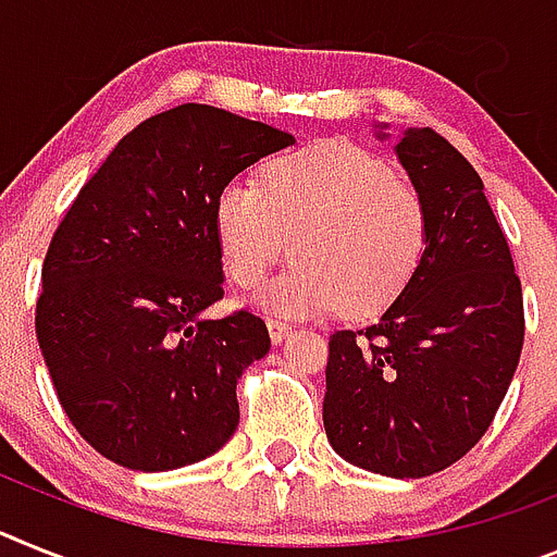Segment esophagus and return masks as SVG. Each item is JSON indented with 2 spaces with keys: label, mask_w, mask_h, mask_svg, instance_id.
<instances>
[{
  "label": "esophagus",
  "mask_w": 557,
  "mask_h": 557,
  "mask_svg": "<svg viewBox=\"0 0 557 557\" xmlns=\"http://www.w3.org/2000/svg\"><path fill=\"white\" fill-rule=\"evenodd\" d=\"M265 325H269L271 343H283V339L288 336V331H292V325L283 320H277V317H269V320H265Z\"/></svg>",
  "instance_id": "34e87169"
}]
</instances>
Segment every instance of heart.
Here are the masks:
<instances>
[{"label":"heart","instance_id":"b5f03b06","mask_svg":"<svg viewBox=\"0 0 557 557\" xmlns=\"http://www.w3.org/2000/svg\"><path fill=\"white\" fill-rule=\"evenodd\" d=\"M228 277L260 286L288 255L297 263L263 288L260 306L288 317H371L399 297L428 249L422 195L391 163L348 141L274 158L263 189L232 181L218 198Z\"/></svg>","mask_w":557,"mask_h":557}]
</instances>
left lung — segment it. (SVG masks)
<instances>
[{
	"instance_id": "1",
	"label": "left lung",
	"mask_w": 557,
	"mask_h": 557,
	"mask_svg": "<svg viewBox=\"0 0 557 557\" xmlns=\"http://www.w3.org/2000/svg\"><path fill=\"white\" fill-rule=\"evenodd\" d=\"M428 212V249L376 325L336 331L325 436L345 461L422 479L479 445L524 345V297L479 172L436 129L396 144Z\"/></svg>"
}]
</instances>
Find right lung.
<instances>
[{
  "instance_id": "1",
  "label": "right lung",
  "mask_w": 557,
  "mask_h": 557,
  "mask_svg": "<svg viewBox=\"0 0 557 557\" xmlns=\"http://www.w3.org/2000/svg\"><path fill=\"white\" fill-rule=\"evenodd\" d=\"M294 144L209 104L141 121L82 186L41 265L36 339L55 396L92 450L161 473L226 445L237 380L271 348L240 308L223 320L218 198L228 181Z\"/></svg>"
}]
</instances>
